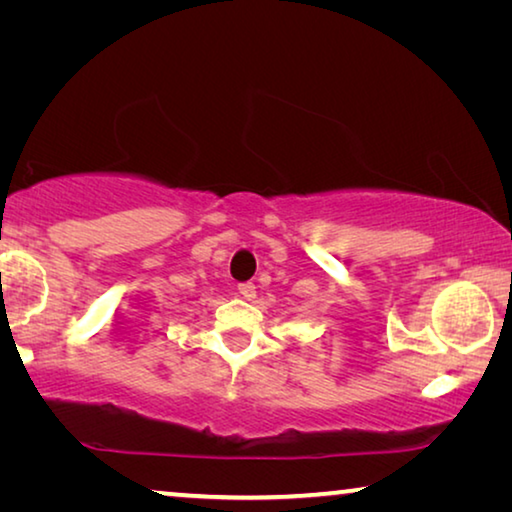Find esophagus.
I'll return each instance as SVG.
<instances>
[{
  "label": "esophagus",
  "mask_w": 512,
  "mask_h": 512,
  "mask_svg": "<svg viewBox=\"0 0 512 512\" xmlns=\"http://www.w3.org/2000/svg\"><path fill=\"white\" fill-rule=\"evenodd\" d=\"M239 296L244 298V300H253V298L257 296L255 284H253V282H244V284H239Z\"/></svg>",
  "instance_id": "1"
}]
</instances>
